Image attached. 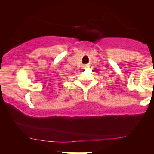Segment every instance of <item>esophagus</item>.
Returning a JSON list of instances; mask_svg holds the SVG:
<instances>
[{
    "label": "esophagus",
    "mask_w": 154,
    "mask_h": 154,
    "mask_svg": "<svg viewBox=\"0 0 154 154\" xmlns=\"http://www.w3.org/2000/svg\"><path fill=\"white\" fill-rule=\"evenodd\" d=\"M87 67H88V66H85V68H87Z\"/></svg>",
    "instance_id": "34e87169"
}]
</instances>
